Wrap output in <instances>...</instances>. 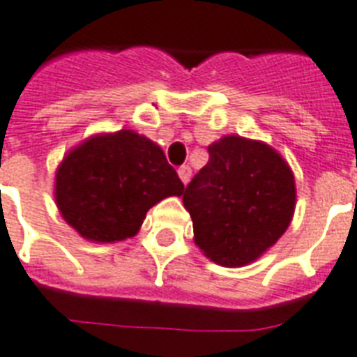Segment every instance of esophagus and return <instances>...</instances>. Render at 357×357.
I'll return each mask as SVG.
<instances>
[{"mask_svg":"<svg viewBox=\"0 0 357 357\" xmlns=\"http://www.w3.org/2000/svg\"><path fill=\"white\" fill-rule=\"evenodd\" d=\"M178 176H181V181L184 182V184H188L190 178H192V169H190V165H181V167H178Z\"/></svg>","mask_w":357,"mask_h":357,"instance_id":"esophagus-1","label":"esophagus"}]
</instances>
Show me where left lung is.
<instances>
[{"label": "left lung", "instance_id": "left-lung-1", "mask_svg": "<svg viewBox=\"0 0 357 357\" xmlns=\"http://www.w3.org/2000/svg\"><path fill=\"white\" fill-rule=\"evenodd\" d=\"M210 160L188 184L182 202L193 241L223 267H243L282 238L296 204L295 176L282 155L238 134L208 145Z\"/></svg>", "mask_w": 357, "mask_h": 357}]
</instances>
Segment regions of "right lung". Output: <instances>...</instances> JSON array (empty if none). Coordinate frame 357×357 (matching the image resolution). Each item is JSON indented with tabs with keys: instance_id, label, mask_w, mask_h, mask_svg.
<instances>
[{
	"instance_id": "right-lung-1",
	"label": "right lung",
	"mask_w": 357,
	"mask_h": 357,
	"mask_svg": "<svg viewBox=\"0 0 357 357\" xmlns=\"http://www.w3.org/2000/svg\"><path fill=\"white\" fill-rule=\"evenodd\" d=\"M64 221L93 243L134 238L156 202L181 197L184 184L164 151L144 134H92L64 155L55 173Z\"/></svg>"
}]
</instances>
